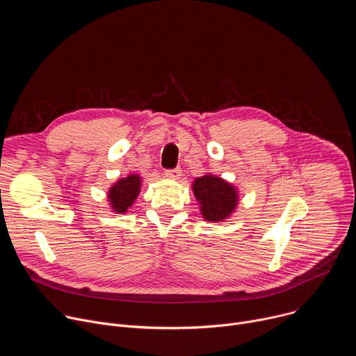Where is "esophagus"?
I'll return each instance as SVG.
<instances>
[{
    "label": "esophagus",
    "instance_id": "1",
    "mask_svg": "<svg viewBox=\"0 0 356 356\" xmlns=\"http://www.w3.org/2000/svg\"><path fill=\"white\" fill-rule=\"evenodd\" d=\"M165 176L170 180H179L181 176V170L180 169H169L165 172Z\"/></svg>",
    "mask_w": 356,
    "mask_h": 356
}]
</instances>
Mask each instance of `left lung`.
<instances>
[{
    "label": "left lung",
    "instance_id": "8db88e82",
    "mask_svg": "<svg viewBox=\"0 0 356 356\" xmlns=\"http://www.w3.org/2000/svg\"><path fill=\"white\" fill-rule=\"evenodd\" d=\"M193 191L200 202L202 218L207 221H224L238 204V193L234 186L214 175L197 177Z\"/></svg>",
    "mask_w": 356,
    "mask_h": 356
}]
</instances>
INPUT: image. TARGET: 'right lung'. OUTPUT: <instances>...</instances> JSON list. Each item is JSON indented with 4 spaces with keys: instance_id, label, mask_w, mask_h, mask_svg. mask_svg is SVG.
Wrapping results in <instances>:
<instances>
[{
    "instance_id": "obj_1",
    "label": "right lung",
    "mask_w": 356,
    "mask_h": 356,
    "mask_svg": "<svg viewBox=\"0 0 356 356\" xmlns=\"http://www.w3.org/2000/svg\"><path fill=\"white\" fill-rule=\"evenodd\" d=\"M140 181L142 180L138 175H129L125 179H120L108 190V201L113 207L111 210L118 214L127 213L139 194Z\"/></svg>"
}]
</instances>
